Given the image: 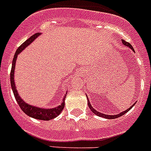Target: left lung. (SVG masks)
Listing matches in <instances>:
<instances>
[{"label": "left lung", "instance_id": "left-lung-1", "mask_svg": "<svg viewBox=\"0 0 151 151\" xmlns=\"http://www.w3.org/2000/svg\"><path fill=\"white\" fill-rule=\"evenodd\" d=\"M122 42H123V44H124L125 46L128 47H130V49H131V50H133V51H134V47H133L131 46V44H130V43H127V41H125V40H122ZM87 99H88V98H87ZM87 104H88V107H89V108L91 109V111H92V112H93V114H94L97 115V116H102V117H104V118H107V119H115V118H117V117H119V116H123V115L124 114H126V113L127 112V111H130V109H131V107H132L133 106H134V105H132V106H131V107H129V108L127 109V110H126V111H123V112H121V114H116V115H107V114H102V113L98 112V111H96V110H95L94 108H93V107H92V105H91V104H90L89 100H87Z\"/></svg>", "mask_w": 151, "mask_h": 151}]
</instances>
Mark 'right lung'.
I'll return each mask as SVG.
<instances>
[{
  "mask_svg": "<svg viewBox=\"0 0 151 151\" xmlns=\"http://www.w3.org/2000/svg\"><path fill=\"white\" fill-rule=\"evenodd\" d=\"M40 33H36V34H35L34 35H32L30 38H28L27 40H25L24 42L23 43L21 46L17 48V50L15 52L14 57L13 61H12V68H11V84L12 91H13L15 99L17 101V104H18V105L21 108V110H22L27 115L31 116L33 118L38 119V120L49 121V120L55 118V117L60 114V113H61V111H63V109H64V100H65V97L67 95L64 94V99H63V102L61 103V104L59 105L58 107H54V108L45 109L35 107V106H32V105H30L28 104L25 103L24 101L21 99V97L19 96L17 89H16V87H15L14 83V77L15 64H16V59H17V55H18L23 50H24V48H26L28 46L29 44H31V43H32L37 37L40 36Z\"/></svg>",
  "mask_w": 151,
  "mask_h": 151,
  "instance_id": "obj_1",
  "label": "right lung"
}]
</instances>
